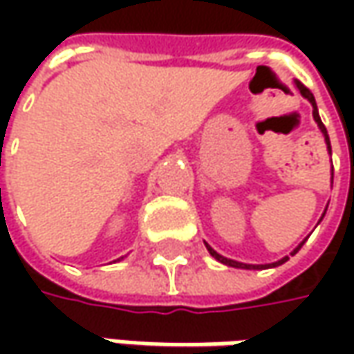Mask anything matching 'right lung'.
Wrapping results in <instances>:
<instances>
[{
  "mask_svg": "<svg viewBox=\"0 0 354 354\" xmlns=\"http://www.w3.org/2000/svg\"><path fill=\"white\" fill-rule=\"evenodd\" d=\"M295 88L299 90V94H301V96H304L306 100H309V104L313 106V120H315V124L319 126L321 133H323V138H325V143H327V149L331 151V143H329V136H327V129H325V126H323V122H321L319 112H317V106H315V98H313V94H311V92H309V90L306 88V86H301L299 82H295ZM325 211H327V209H325ZM323 214H325V212H323ZM321 218H323V216H321ZM304 242H306V240H304ZM304 242H301V244H299V246H297V248H295V250L292 252V256H293V254H295V252L299 250L301 246H304ZM209 252H211V256H214V258H216L218 262H223V264L232 266V268H244V270H250V264H240V262H234V260H228V258H223L221 254H216V252L212 250V248H209ZM283 262H288V256H286V258H281V260H278V262H274V264H270V268H276V266L283 264ZM252 268H258V266H252ZM260 268H262V266H260ZM264 268H268V266H264Z\"/></svg>",
  "mask_w": 354,
  "mask_h": 354,
  "instance_id": "obj_1",
  "label": "right lung"
}]
</instances>
